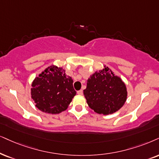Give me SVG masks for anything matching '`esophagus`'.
Listing matches in <instances>:
<instances>
[{
    "instance_id": "obj_1",
    "label": "esophagus",
    "mask_w": 159,
    "mask_h": 159,
    "mask_svg": "<svg viewBox=\"0 0 159 159\" xmlns=\"http://www.w3.org/2000/svg\"><path fill=\"white\" fill-rule=\"evenodd\" d=\"M77 94L78 95H82V94H83V91H82V90H79V91L77 92Z\"/></svg>"
}]
</instances>
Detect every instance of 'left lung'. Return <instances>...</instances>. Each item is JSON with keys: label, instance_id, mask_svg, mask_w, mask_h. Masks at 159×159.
<instances>
[{"label": "left lung", "instance_id": "obj_1", "mask_svg": "<svg viewBox=\"0 0 159 159\" xmlns=\"http://www.w3.org/2000/svg\"><path fill=\"white\" fill-rule=\"evenodd\" d=\"M86 103L95 113L111 114L120 110L127 100L125 84L109 67L96 71L88 78L84 90Z\"/></svg>", "mask_w": 159, "mask_h": 159}]
</instances>
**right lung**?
I'll return each mask as SVG.
<instances>
[{"instance_id":"add662e5","label":"right lung","mask_w":159,"mask_h":159,"mask_svg":"<svg viewBox=\"0 0 159 159\" xmlns=\"http://www.w3.org/2000/svg\"><path fill=\"white\" fill-rule=\"evenodd\" d=\"M73 84V79L66 75L65 69L50 66L32 81L31 99L41 111L59 114L67 109L75 95Z\"/></svg>"}]
</instances>
